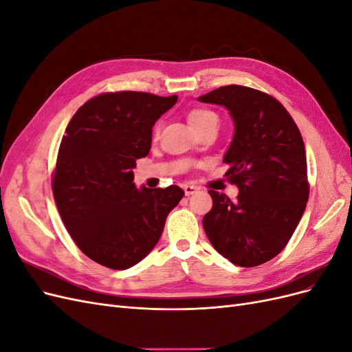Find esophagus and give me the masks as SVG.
Returning <instances> with one entry per match:
<instances>
[{"label": "esophagus", "instance_id": "obj_1", "mask_svg": "<svg viewBox=\"0 0 352 352\" xmlns=\"http://www.w3.org/2000/svg\"><path fill=\"white\" fill-rule=\"evenodd\" d=\"M184 190H185V195H186V197H189V195L195 194L197 190H198V188H197V186H194V185H184Z\"/></svg>", "mask_w": 352, "mask_h": 352}]
</instances>
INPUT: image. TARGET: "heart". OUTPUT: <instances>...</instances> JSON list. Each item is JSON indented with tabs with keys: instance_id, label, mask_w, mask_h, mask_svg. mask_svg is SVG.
Wrapping results in <instances>:
<instances>
[{
	"instance_id": "1",
	"label": "heart",
	"mask_w": 352,
	"mask_h": 352,
	"mask_svg": "<svg viewBox=\"0 0 352 352\" xmlns=\"http://www.w3.org/2000/svg\"><path fill=\"white\" fill-rule=\"evenodd\" d=\"M188 123L194 132L201 131L202 127L216 126L219 127V116L208 109H194L188 113ZM158 135V126L154 127V136Z\"/></svg>"
}]
</instances>
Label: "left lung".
<instances>
[{"instance_id":"obj_1","label":"left lung","mask_w":352,"mask_h":352,"mask_svg":"<svg viewBox=\"0 0 352 352\" xmlns=\"http://www.w3.org/2000/svg\"><path fill=\"white\" fill-rule=\"evenodd\" d=\"M226 107L235 135L223 162L239 188L235 201L208 190L212 207L202 219L206 235L223 257L255 267L289 242L310 194L302 136L291 114L272 95L228 85L198 98Z\"/></svg>"}]
</instances>
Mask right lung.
<instances>
[{
	"instance_id": "1",
	"label": "right lung",
	"mask_w": 352,
	"mask_h": 352,
	"mask_svg": "<svg viewBox=\"0 0 352 352\" xmlns=\"http://www.w3.org/2000/svg\"><path fill=\"white\" fill-rule=\"evenodd\" d=\"M177 97L120 91L97 95L72 117L52 175L63 223L79 250L104 267L129 269L151 252L185 192L138 189L136 160L148 155L154 123Z\"/></svg>"
}]
</instances>
